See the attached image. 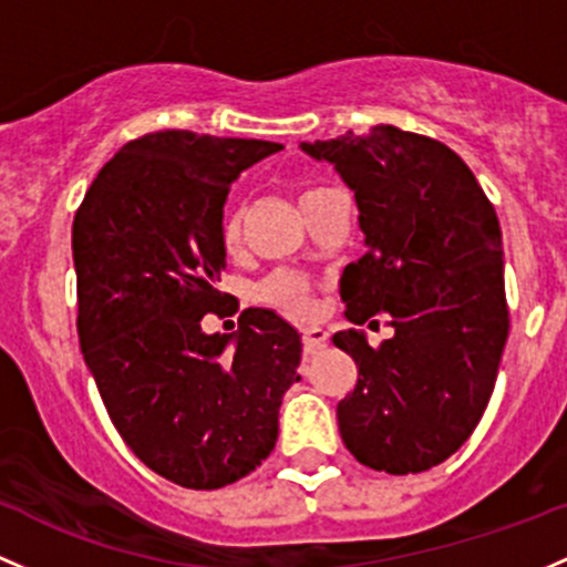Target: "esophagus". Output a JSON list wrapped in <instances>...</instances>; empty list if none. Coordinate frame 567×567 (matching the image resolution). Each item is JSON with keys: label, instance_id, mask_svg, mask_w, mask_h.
Listing matches in <instances>:
<instances>
[{"label": "esophagus", "instance_id": "obj_1", "mask_svg": "<svg viewBox=\"0 0 567 567\" xmlns=\"http://www.w3.org/2000/svg\"><path fill=\"white\" fill-rule=\"evenodd\" d=\"M303 336V350H307V354H315V352H320L322 347L328 344V331L326 328H320V326H309V328H303L301 331Z\"/></svg>", "mask_w": 567, "mask_h": 567}]
</instances>
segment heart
<instances>
[{
	"label": "heart",
	"instance_id": "b5f03b06",
	"mask_svg": "<svg viewBox=\"0 0 567 567\" xmlns=\"http://www.w3.org/2000/svg\"><path fill=\"white\" fill-rule=\"evenodd\" d=\"M307 193H303V196H307ZM239 231H241L239 213H226V217H223V228H220L223 245L234 247L236 241H239ZM260 298H264L266 303H271V307L285 309V312L298 315V317L312 315L315 309L312 285H309L301 274H293V271H279L266 279L264 288H260Z\"/></svg>",
	"mask_w": 567,
	"mask_h": 567
}]
</instances>
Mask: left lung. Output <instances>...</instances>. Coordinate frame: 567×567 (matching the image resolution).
<instances>
[{
  "mask_svg": "<svg viewBox=\"0 0 567 567\" xmlns=\"http://www.w3.org/2000/svg\"><path fill=\"white\" fill-rule=\"evenodd\" d=\"M354 193L365 255L341 274L350 331L333 336L358 365L336 406L354 460L420 474L468 441L493 395L508 339L503 236L495 207L455 151L431 136L374 126L301 142ZM390 313L377 351L359 328Z\"/></svg>",
  "mask_w": 567,
  "mask_h": 567,
  "instance_id": "obj_1",
  "label": "left lung"
}]
</instances>
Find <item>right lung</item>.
<instances>
[{"label": "right lung", "mask_w": 567, "mask_h": 567, "mask_svg": "<svg viewBox=\"0 0 567 567\" xmlns=\"http://www.w3.org/2000/svg\"><path fill=\"white\" fill-rule=\"evenodd\" d=\"M264 140L155 132L102 166L72 226L78 336L112 425L147 468L217 489L277 444L301 336L271 309L204 333L226 296L223 207L241 172L279 153Z\"/></svg>", "instance_id": "add662e5"}]
</instances>
